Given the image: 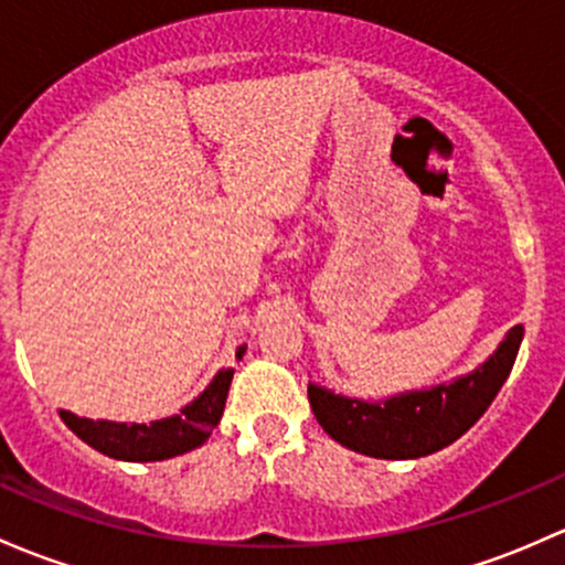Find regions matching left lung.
Here are the masks:
<instances>
[{
    "instance_id": "1",
    "label": "left lung",
    "mask_w": 565,
    "mask_h": 565,
    "mask_svg": "<svg viewBox=\"0 0 565 565\" xmlns=\"http://www.w3.org/2000/svg\"><path fill=\"white\" fill-rule=\"evenodd\" d=\"M522 324L509 330L498 352L468 376L382 403L354 401L308 384L313 417L341 447L382 460H412L457 441L495 401L512 373Z\"/></svg>"
}]
</instances>
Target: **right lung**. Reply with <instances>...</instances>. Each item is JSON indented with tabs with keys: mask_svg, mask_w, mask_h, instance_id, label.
<instances>
[{
	"mask_svg": "<svg viewBox=\"0 0 565 565\" xmlns=\"http://www.w3.org/2000/svg\"><path fill=\"white\" fill-rule=\"evenodd\" d=\"M246 352V347L237 349V358ZM233 367H224L213 376L203 395L198 401L181 408V414L168 419H157L151 425H127V423H105V419H83L70 412L62 414L64 425L94 447L97 452L116 457V460L129 462H151V460H168V457L192 452L205 438L211 436L213 427L218 425L227 403L230 382H233Z\"/></svg>",
	"mask_w": 565,
	"mask_h": 565,
	"instance_id": "obj_1",
	"label": "right lung"
}]
</instances>
